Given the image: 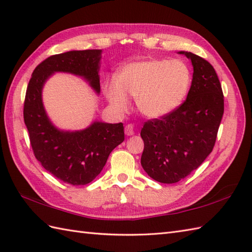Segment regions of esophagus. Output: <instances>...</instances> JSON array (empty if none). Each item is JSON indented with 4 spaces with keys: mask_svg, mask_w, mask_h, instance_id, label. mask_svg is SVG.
Here are the masks:
<instances>
[{
    "mask_svg": "<svg viewBox=\"0 0 252 252\" xmlns=\"http://www.w3.org/2000/svg\"><path fill=\"white\" fill-rule=\"evenodd\" d=\"M125 133L127 135V136H131L134 134V126L133 125H126V127H125Z\"/></svg>",
    "mask_w": 252,
    "mask_h": 252,
    "instance_id": "esophagus-1",
    "label": "esophagus"
}]
</instances>
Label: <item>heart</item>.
I'll return each instance as SVG.
<instances>
[{
  "label": "heart",
  "instance_id": "b5f03b06",
  "mask_svg": "<svg viewBox=\"0 0 252 252\" xmlns=\"http://www.w3.org/2000/svg\"><path fill=\"white\" fill-rule=\"evenodd\" d=\"M191 82L190 69L180 60H149L127 63L117 80L104 83V93L118 111L129 107L126 95L135 97L144 116L160 118L183 101Z\"/></svg>",
  "mask_w": 252,
  "mask_h": 252
}]
</instances>
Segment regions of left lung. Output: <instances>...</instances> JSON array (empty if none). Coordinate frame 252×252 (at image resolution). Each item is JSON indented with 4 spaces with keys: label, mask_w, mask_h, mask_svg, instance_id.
Here are the masks:
<instances>
[{
    "label": "left lung",
    "mask_w": 252,
    "mask_h": 252,
    "mask_svg": "<svg viewBox=\"0 0 252 252\" xmlns=\"http://www.w3.org/2000/svg\"><path fill=\"white\" fill-rule=\"evenodd\" d=\"M194 67L186 99L160 118L144 123L141 163L155 181L172 184L190 174L215 147L224 112L223 91L215 68L202 57L180 52Z\"/></svg>",
    "instance_id": "8db88e82"
}]
</instances>
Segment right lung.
I'll return each instance as SVG.
<instances>
[{"mask_svg":"<svg viewBox=\"0 0 252 252\" xmlns=\"http://www.w3.org/2000/svg\"><path fill=\"white\" fill-rule=\"evenodd\" d=\"M100 53L70 51L47 57L35 67L26 91L24 120L34 157L55 178L74 186L89 184L100 173L110 153L125 141L123 125L94 122L83 131H60L45 114L41 92L52 73L63 71L84 77L99 93Z\"/></svg>","mask_w":252,"mask_h":252,"instance_id":"1","label":"right lung"}]
</instances>
